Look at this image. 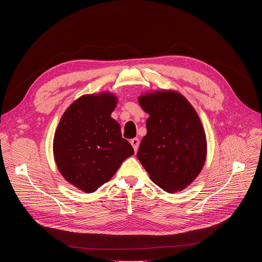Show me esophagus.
I'll return each mask as SVG.
<instances>
[{
  "mask_svg": "<svg viewBox=\"0 0 262 262\" xmlns=\"http://www.w3.org/2000/svg\"><path fill=\"white\" fill-rule=\"evenodd\" d=\"M130 144H132L133 147H134L135 152H137V151H138V148H139V144H140V140H139L138 138H134V139L130 140Z\"/></svg>",
  "mask_w": 262,
  "mask_h": 262,
  "instance_id": "obj_1",
  "label": "esophagus"
}]
</instances>
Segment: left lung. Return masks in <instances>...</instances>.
<instances>
[{
  "instance_id": "left-lung-1",
  "label": "left lung",
  "mask_w": 262,
  "mask_h": 262,
  "mask_svg": "<svg viewBox=\"0 0 262 262\" xmlns=\"http://www.w3.org/2000/svg\"><path fill=\"white\" fill-rule=\"evenodd\" d=\"M139 102L149 117L137 158L161 189L181 191L198 176L206 158V138L199 116L174 91L142 95Z\"/></svg>"
}]
</instances>
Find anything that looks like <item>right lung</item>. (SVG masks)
I'll return each mask as SVG.
<instances>
[{"label": "right lung", "mask_w": 262, "mask_h": 262, "mask_svg": "<svg viewBox=\"0 0 262 262\" xmlns=\"http://www.w3.org/2000/svg\"><path fill=\"white\" fill-rule=\"evenodd\" d=\"M117 99L111 93L85 95L63 114L54 138V156L64 178L81 191L93 193L134 155L111 117Z\"/></svg>", "instance_id": "1"}]
</instances>
